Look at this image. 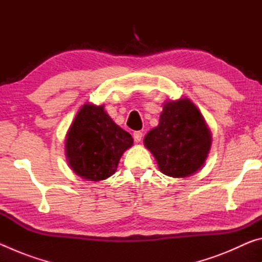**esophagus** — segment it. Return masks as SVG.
<instances>
[{
	"label": "esophagus",
	"mask_w": 262,
	"mask_h": 262,
	"mask_svg": "<svg viewBox=\"0 0 262 262\" xmlns=\"http://www.w3.org/2000/svg\"><path fill=\"white\" fill-rule=\"evenodd\" d=\"M133 136H134L135 142H141L142 141V137H143V134H142V132H134V134H133Z\"/></svg>",
	"instance_id": "obj_1"
}]
</instances>
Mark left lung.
<instances>
[{"label":"left lung","mask_w":262,"mask_h":262,"mask_svg":"<svg viewBox=\"0 0 262 262\" xmlns=\"http://www.w3.org/2000/svg\"><path fill=\"white\" fill-rule=\"evenodd\" d=\"M162 173L187 178L203 166L211 147L205 118L187 98L167 100L159 123L144 136Z\"/></svg>","instance_id":"obj_1"}]
</instances>
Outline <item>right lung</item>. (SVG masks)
Instances as JSON below:
<instances>
[{
	"instance_id": "obj_1",
	"label": "right lung",
	"mask_w": 262,
	"mask_h": 262,
	"mask_svg": "<svg viewBox=\"0 0 262 262\" xmlns=\"http://www.w3.org/2000/svg\"><path fill=\"white\" fill-rule=\"evenodd\" d=\"M133 137L119 127L104 105H83L66 136V156L77 176L91 181L107 179L117 171Z\"/></svg>"
}]
</instances>
